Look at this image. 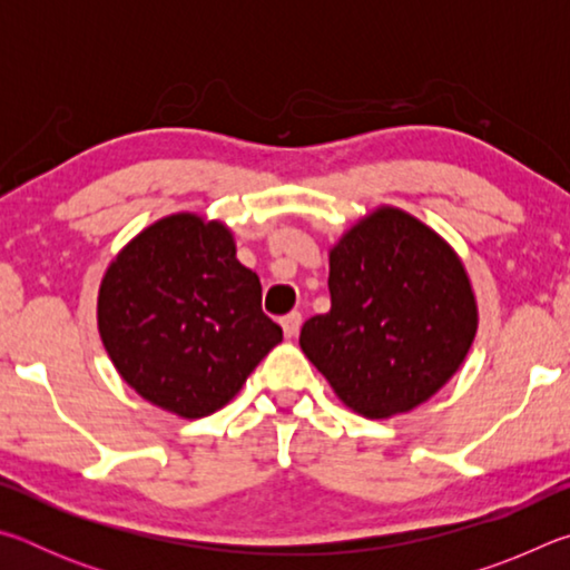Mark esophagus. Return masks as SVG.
<instances>
[{"instance_id":"1","label":"esophagus","mask_w":570,"mask_h":570,"mask_svg":"<svg viewBox=\"0 0 570 570\" xmlns=\"http://www.w3.org/2000/svg\"><path fill=\"white\" fill-rule=\"evenodd\" d=\"M282 326H284V334L288 336V340H292V336H296L298 330H302V314H298V312L286 314L282 320Z\"/></svg>"}]
</instances>
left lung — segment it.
I'll return each mask as SVG.
<instances>
[{
  "mask_svg": "<svg viewBox=\"0 0 570 570\" xmlns=\"http://www.w3.org/2000/svg\"><path fill=\"white\" fill-rule=\"evenodd\" d=\"M332 308L302 326L304 354L346 407L387 420L430 400L475 340L478 306L445 240L377 208L330 250Z\"/></svg>",
  "mask_w": 570,
  "mask_h": 570,
  "instance_id": "1",
  "label": "left lung"
}]
</instances>
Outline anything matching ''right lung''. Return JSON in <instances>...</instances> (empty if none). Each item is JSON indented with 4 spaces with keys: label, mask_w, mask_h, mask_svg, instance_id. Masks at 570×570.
I'll return each mask as SVG.
<instances>
[{
    "label": "right lung",
    "mask_w": 570,
    "mask_h": 570,
    "mask_svg": "<svg viewBox=\"0 0 570 570\" xmlns=\"http://www.w3.org/2000/svg\"><path fill=\"white\" fill-rule=\"evenodd\" d=\"M98 326L120 377L188 420L234 400L284 340L262 312V282L236 258L230 230L196 214L160 218L115 256Z\"/></svg>",
    "instance_id": "add662e5"
}]
</instances>
